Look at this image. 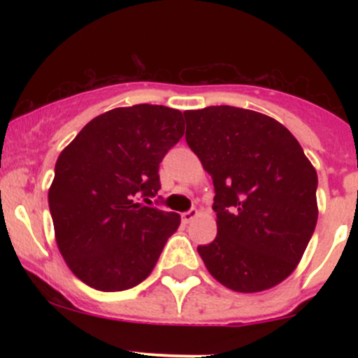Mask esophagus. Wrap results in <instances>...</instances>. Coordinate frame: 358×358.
I'll return each instance as SVG.
<instances>
[{
    "label": "esophagus",
    "instance_id": "esophagus-1",
    "mask_svg": "<svg viewBox=\"0 0 358 358\" xmlns=\"http://www.w3.org/2000/svg\"><path fill=\"white\" fill-rule=\"evenodd\" d=\"M197 216H199V211H197V209H190V211L183 213V215H182V222L183 223H190V222H192V220H196Z\"/></svg>",
    "mask_w": 358,
    "mask_h": 358
}]
</instances>
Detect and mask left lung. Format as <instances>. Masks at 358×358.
<instances>
[{"instance_id":"left-lung-1","label":"left lung","mask_w":358,"mask_h":358,"mask_svg":"<svg viewBox=\"0 0 358 358\" xmlns=\"http://www.w3.org/2000/svg\"><path fill=\"white\" fill-rule=\"evenodd\" d=\"M185 140L215 185L208 272L236 292H262L298 266L317 225V171L286 126L230 106L183 112Z\"/></svg>"}]
</instances>
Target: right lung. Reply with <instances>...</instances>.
<instances>
[{"label": "right lung", "instance_id": "right-lung-1", "mask_svg": "<svg viewBox=\"0 0 358 358\" xmlns=\"http://www.w3.org/2000/svg\"><path fill=\"white\" fill-rule=\"evenodd\" d=\"M182 112L138 103L96 115L60 152L48 190L55 241L71 272L114 292L150 275L180 215L147 208L159 162L183 136Z\"/></svg>", "mask_w": 358, "mask_h": 358}]
</instances>
